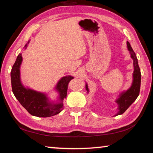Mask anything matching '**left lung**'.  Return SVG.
<instances>
[{"mask_svg":"<svg viewBox=\"0 0 153 153\" xmlns=\"http://www.w3.org/2000/svg\"><path fill=\"white\" fill-rule=\"evenodd\" d=\"M127 46H128V50L130 54L131 58L133 59V80L131 86L127 90H123V92H121L118 95L117 99L115 100V102L117 104L118 107L117 113L115 114V116L121 115L128 109L129 106L132 104L138 98L140 93V89L141 73L138 65V59H137L136 54L131 48L130 44L128 42H127ZM86 89L88 93L89 89L87 83H86Z\"/></svg>","mask_w":153,"mask_h":153,"instance_id":"8db88e82","label":"left lung"}]
</instances>
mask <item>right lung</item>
Masks as SVG:
<instances>
[{
	"label": "right lung",
	"mask_w": 153,
	"mask_h": 153,
	"mask_svg": "<svg viewBox=\"0 0 153 153\" xmlns=\"http://www.w3.org/2000/svg\"><path fill=\"white\" fill-rule=\"evenodd\" d=\"M30 41L25 45L24 49L27 48ZM22 61V54L19 53L11 71L12 90L18 101L29 113L36 117H51L61 112L64 107L63 100L67 97L68 83L74 77L71 76L62 77L53 89L57 93V97L55 100H51L47 93L36 91L23 84L20 73Z\"/></svg>",
	"instance_id": "add662e5"
}]
</instances>
